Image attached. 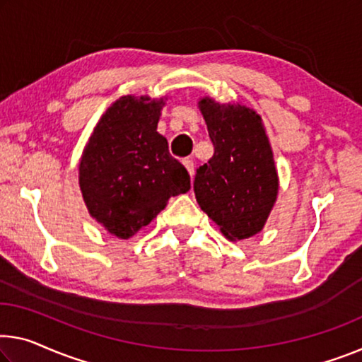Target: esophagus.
Wrapping results in <instances>:
<instances>
[{"label": "esophagus", "mask_w": 362, "mask_h": 362, "mask_svg": "<svg viewBox=\"0 0 362 362\" xmlns=\"http://www.w3.org/2000/svg\"><path fill=\"white\" fill-rule=\"evenodd\" d=\"M182 165L186 166L187 173L191 175V177H192L194 176V162H192V160L191 158H185V160H182Z\"/></svg>", "instance_id": "1"}]
</instances>
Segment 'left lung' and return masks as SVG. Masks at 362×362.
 Instances as JSON below:
<instances>
[{"mask_svg": "<svg viewBox=\"0 0 362 362\" xmlns=\"http://www.w3.org/2000/svg\"><path fill=\"white\" fill-rule=\"evenodd\" d=\"M214 157L199 166L194 192L230 241L262 231L278 194V175L262 118L239 103L199 100Z\"/></svg>", "mask_w": 362, "mask_h": 362, "instance_id": "1", "label": "left lung"}]
</instances>
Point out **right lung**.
<instances>
[{"label": "right lung", "mask_w": 362, "mask_h": 362, "mask_svg": "<svg viewBox=\"0 0 362 362\" xmlns=\"http://www.w3.org/2000/svg\"><path fill=\"white\" fill-rule=\"evenodd\" d=\"M163 98L126 95L93 127L79 163L82 197L93 218L116 238L134 236L191 189L187 170L157 132Z\"/></svg>", "instance_id": "obj_1"}]
</instances>
